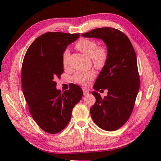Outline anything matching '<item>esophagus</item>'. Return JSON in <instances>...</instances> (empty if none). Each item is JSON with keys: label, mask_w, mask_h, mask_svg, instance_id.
I'll list each match as a JSON object with an SVG mask.
<instances>
[{"label": "esophagus", "mask_w": 161, "mask_h": 161, "mask_svg": "<svg viewBox=\"0 0 161 161\" xmlns=\"http://www.w3.org/2000/svg\"><path fill=\"white\" fill-rule=\"evenodd\" d=\"M83 93L84 95H86L88 94H89V91H88V90L86 89V88H83Z\"/></svg>", "instance_id": "1"}]
</instances>
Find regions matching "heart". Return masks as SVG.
<instances>
[{
    "label": "heart",
    "instance_id": "1",
    "mask_svg": "<svg viewBox=\"0 0 161 161\" xmlns=\"http://www.w3.org/2000/svg\"><path fill=\"white\" fill-rule=\"evenodd\" d=\"M75 47L88 57L91 58L92 61L95 66L102 67L107 61L108 57L107 50L104 46H98L96 41L81 39L76 43ZM69 55L70 51L68 49L65 50L62 54V64L65 67L68 65ZM95 76V74L93 71L77 72L75 75L73 80L77 84L87 85Z\"/></svg>",
    "mask_w": 161,
    "mask_h": 161
}]
</instances>
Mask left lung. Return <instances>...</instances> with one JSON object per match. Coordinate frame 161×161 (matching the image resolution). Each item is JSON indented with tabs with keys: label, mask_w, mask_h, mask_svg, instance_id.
I'll return each mask as SVG.
<instances>
[{
	"label": "left lung",
	"mask_w": 161,
	"mask_h": 161,
	"mask_svg": "<svg viewBox=\"0 0 161 161\" xmlns=\"http://www.w3.org/2000/svg\"><path fill=\"white\" fill-rule=\"evenodd\" d=\"M85 38L103 41L108 57L94 84V89H107V96L93 91L96 102L90 109L99 127L113 131L120 128L131 115L140 88L135 50L129 38L119 30L101 28L81 34Z\"/></svg>",
	"instance_id": "left-lung-1"
}]
</instances>
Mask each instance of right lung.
<instances>
[{"label":"right lung","mask_w":161,"mask_h":161,"mask_svg":"<svg viewBox=\"0 0 161 161\" xmlns=\"http://www.w3.org/2000/svg\"><path fill=\"white\" fill-rule=\"evenodd\" d=\"M80 34L46 32L36 39L24 57L21 84L29 111L43 131L57 133L68 124L83 91L77 85L61 93L54 79L64 73L62 54Z\"/></svg>","instance_id":"obj_1"}]
</instances>
